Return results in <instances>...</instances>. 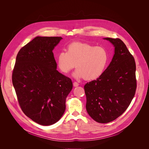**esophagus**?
<instances>
[{"mask_svg": "<svg viewBox=\"0 0 149 149\" xmlns=\"http://www.w3.org/2000/svg\"><path fill=\"white\" fill-rule=\"evenodd\" d=\"M73 85H74V87H77V86H79V84H78V82H74L73 83Z\"/></svg>", "mask_w": 149, "mask_h": 149, "instance_id": "1", "label": "esophagus"}]
</instances>
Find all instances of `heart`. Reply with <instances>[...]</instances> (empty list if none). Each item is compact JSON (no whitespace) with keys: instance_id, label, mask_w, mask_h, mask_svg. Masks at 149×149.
<instances>
[{"instance_id":"b5f03b06","label":"heart","mask_w":149,"mask_h":149,"mask_svg":"<svg viewBox=\"0 0 149 149\" xmlns=\"http://www.w3.org/2000/svg\"><path fill=\"white\" fill-rule=\"evenodd\" d=\"M109 55L103 47H96L86 42H74L57 55V65L63 74L69 73L75 67L77 78L94 80L100 77L107 67Z\"/></svg>"}]
</instances>
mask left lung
Returning <instances> with one entry per match:
<instances>
[{"label": "left lung", "instance_id": "left-lung-1", "mask_svg": "<svg viewBox=\"0 0 149 149\" xmlns=\"http://www.w3.org/2000/svg\"><path fill=\"white\" fill-rule=\"evenodd\" d=\"M115 47L110 65L96 80L84 86L86 109L100 123L111 122L129 107L137 88L136 62L124 42L119 38H104Z\"/></svg>", "mask_w": 149, "mask_h": 149}]
</instances>
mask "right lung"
<instances>
[{
	"label": "right lung",
	"mask_w": 149,
	"mask_h": 149,
	"mask_svg": "<svg viewBox=\"0 0 149 149\" xmlns=\"http://www.w3.org/2000/svg\"><path fill=\"white\" fill-rule=\"evenodd\" d=\"M62 39L37 36L19 51L12 83L24 114L36 123L50 125L65 110V100L72 89L71 79L59 72L52 52Z\"/></svg>",
	"instance_id": "obj_1"
}]
</instances>
